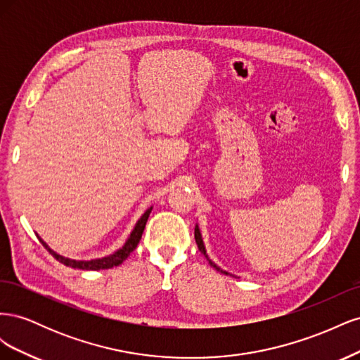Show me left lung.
I'll use <instances>...</instances> for the list:
<instances>
[{"mask_svg":"<svg viewBox=\"0 0 360 360\" xmlns=\"http://www.w3.org/2000/svg\"><path fill=\"white\" fill-rule=\"evenodd\" d=\"M195 242H197V245H198V249L201 250V252L207 257V254H205V248H204V243H202V238H201V233H200V230H198V226H195ZM207 259H209V257H207ZM209 263L216 269V270H219V271H222V274H225V275H228L226 271H224V270H221L219 267H217L216 264H213L212 261L209 259Z\"/></svg>","mask_w":360,"mask_h":360,"instance_id":"8db88e82","label":"left lung"}]
</instances>
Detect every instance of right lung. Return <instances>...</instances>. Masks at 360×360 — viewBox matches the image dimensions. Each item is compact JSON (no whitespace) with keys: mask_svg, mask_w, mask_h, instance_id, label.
<instances>
[{"mask_svg":"<svg viewBox=\"0 0 360 360\" xmlns=\"http://www.w3.org/2000/svg\"><path fill=\"white\" fill-rule=\"evenodd\" d=\"M151 213V207L150 209L141 216V219L136 222L134 231L130 233L127 242L124 243V246L122 249H118L117 252H114L112 255H108V257H103V258H97V259H90V261H76V259H69V258H64L58 254L53 252V250L41 240V238L39 237V240L41 242V245L45 246L49 252L56 257L60 263H63L64 266L68 267H73V269H82V270H102V269H111V267H117L123 263V261L130 255V252L138 246L139 240H141V236H143L144 233V228H146V224H147V219L148 216Z\"/></svg>","mask_w":360,"mask_h":360,"instance_id":"obj_1","label":"right lung"}]
</instances>
